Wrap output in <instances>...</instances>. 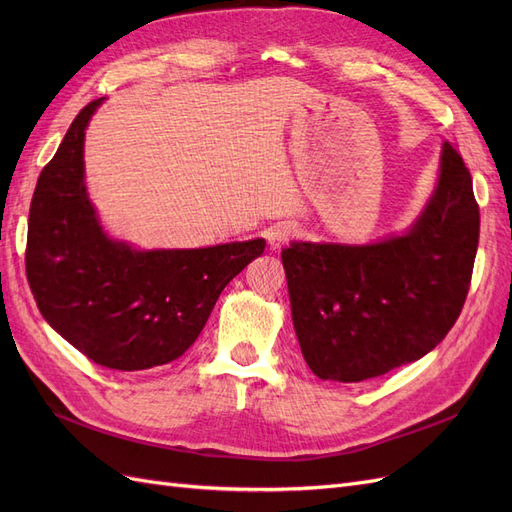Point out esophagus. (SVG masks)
Segmentation results:
<instances>
[{"label": "esophagus", "mask_w": 512, "mask_h": 512, "mask_svg": "<svg viewBox=\"0 0 512 512\" xmlns=\"http://www.w3.org/2000/svg\"><path fill=\"white\" fill-rule=\"evenodd\" d=\"M294 237V226L290 224H277L267 230V241L273 250H280L290 239Z\"/></svg>", "instance_id": "34e87169"}]
</instances>
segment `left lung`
<instances>
[{"label":"left lung","instance_id":"1","mask_svg":"<svg viewBox=\"0 0 512 512\" xmlns=\"http://www.w3.org/2000/svg\"><path fill=\"white\" fill-rule=\"evenodd\" d=\"M478 230L470 170L446 141L436 190L406 235L290 243L282 262L309 369L322 380L361 382L436 348L466 303Z\"/></svg>","mask_w":512,"mask_h":512}]
</instances>
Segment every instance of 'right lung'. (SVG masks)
Returning a JSON list of instances; mask_svg holds the SVG:
<instances>
[{
  "label": "right lung",
  "mask_w": 512,
  "mask_h": 512,
  "mask_svg": "<svg viewBox=\"0 0 512 512\" xmlns=\"http://www.w3.org/2000/svg\"><path fill=\"white\" fill-rule=\"evenodd\" d=\"M104 98L74 117L38 177L25 271L44 320L94 363L138 371L166 365L203 331L222 290L265 239L198 250L141 252L102 230L85 188V128Z\"/></svg>",
  "instance_id": "right-lung-1"
}]
</instances>
